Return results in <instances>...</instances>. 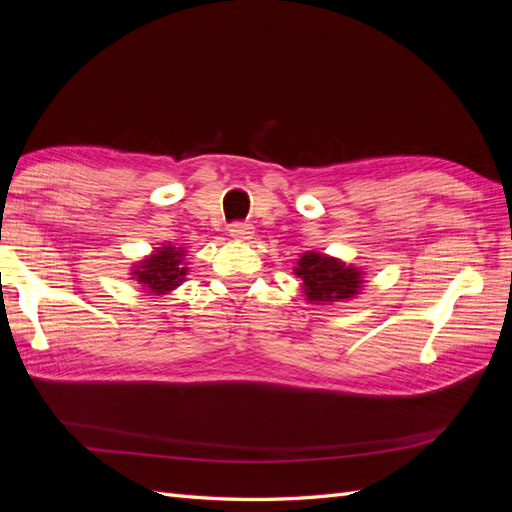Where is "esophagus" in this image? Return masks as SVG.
Wrapping results in <instances>:
<instances>
[{"label":"esophagus","mask_w":512,"mask_h":512,"mask_svg":"<svg viewBox=\"0 0 512 512\" xmlns=\"http://www.w3.org/2000/svg\"><path fill=\"white\" fill-rule=\"evenodd\" d=\"M228 232H230L232 239L247 241V239H252V235H254V226L250 222H232L228 226Z\"/></svg>","instance_id":"34e87169"}]
</instances>
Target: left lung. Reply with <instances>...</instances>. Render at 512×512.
Listing matches in <instances>:
<instances>
[{"label":"left lung","mask_w":512,"mask_h":512,"mask_svg":"<svg viewBox=\"0 0 512 512\" xmlns=\"http://www.w3.org/2000/svg\"><path fill=\"white\" fill-rule=\"evenodd\" d=\"M294 275L303 280V290L309 301H342L350 299L361 288V273L354 267H346L342 262L322 256L316 252H305L299 258Z\"/></svg>","instance_id":"8db88e82"}]
</instances>
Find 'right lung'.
Segmentation results:
<instances>
[{
	"label": "right lung",
	"instance_id": "1",
	"mask_svg": "<svg viewBox=\"0 0 512 512\" xmlns=\"http://www.w3.org/2000/svg\"><path fill=\"white\" fill-rule=\"evenodd\" d=\"M181 260L183 247H158L156 254H151L136 267V282L145 284L147 290L156 294L173 290L181 284L185 275V267H181Z\"/></svg>",
	"mask_w": 512,
	"mask_h": 512
}]
</instances>
